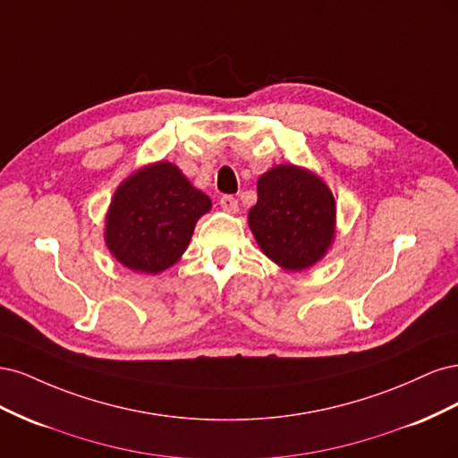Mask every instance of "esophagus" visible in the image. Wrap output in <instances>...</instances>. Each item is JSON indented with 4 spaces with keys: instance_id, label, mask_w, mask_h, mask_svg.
Returning <instances> with one entry per match:
<instances>
[{
    "instance_id": "34e87169",
    "label": "esophagus",
    "mask_w": 458,
    "mask_h": 458,
    "mask_svg": "<svg viewBox=\"0 0 458 458\" xmlns=\"http://www.w3.org/2000/svg\"><path fill=\"white\" fill-rule=\"evenodd\" d=\"M219 206L224 208V210L229 212V214H237L239 212V200L234 199V197H231V195L221 197L219 199Z\"/></svg>"
}]
</instances>
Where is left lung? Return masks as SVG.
Here are the masks:
<instances>
[{"label":"left lung","instance_id":"8db88e82","mask_svg":"<svg viewBox=\"0 0 458 458\" xmlns=\"http://www.w3.org/2000/svg\"><path fill=\"white\" fill-rule=\"evenodd\" d=\"M254 239L276 266L308 269L335 241L336 202L321 177L281 164L258 179V202L248 212Z\"/></svg>","mask_w":458,"mask_h":458}]
</instances>
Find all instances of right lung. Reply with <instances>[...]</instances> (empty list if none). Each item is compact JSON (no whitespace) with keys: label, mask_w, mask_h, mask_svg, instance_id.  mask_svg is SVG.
<instances>
[{"label":"right lung","mask_w":458,"mask_h":458,"mask_svg":"<svg viewBox=\"0 0 458 458\" xmlns=\"http://www.w3.org/2000/svg\"><path fill=\"white\" fill-rule=\"evenodd\" d=\"M212 200L172 162L143 165L110 200L105 242L123 267L157 275L183 256Z\"/></svg>","instance_id":"1"}]
</instances>
